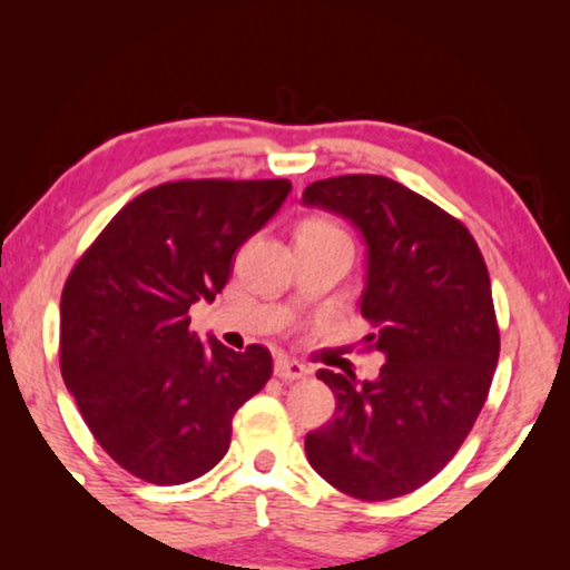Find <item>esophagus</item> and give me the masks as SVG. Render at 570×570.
<instances>
[{
    "mask_svg": "<svg viewBox=\"0 0 570 570\" xmlns=\"http://www.w3.org/2000/svg\"><path fill=\"white\" fill-rule=\"evenodd\" d=\"M308 368L298 361H291V357H279L275 363V376L283 379V381H301L308 376Z\"/></svg>",
    "mask_w": 570,
    "mask_h": 570,
    "instance_id": "esophagus-1",
    "label": "esophagus"
}]
</instances>
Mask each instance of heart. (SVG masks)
I'll return each instance as SVG.
<instances>
[{"label": "heart", "mask_w": 570, "mask_h": 570, "mask_svg": "<svg viewBox=\"0 0 570 570\" xmlns=\"http://www.w3.org/2000/svg\"><path fill=\"white\" fill-rule=\"evenodd\" d=\"M298 236H342V233L334 228L332 223H326V220H306V223H301V228H298Z\"/></svg>", "instance_id": "heart-1"}]
</instances>
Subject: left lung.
Here are the masks:
<instances>
[{
	"label": "left lung",
	"instance_id": "obj_1",
	"mask_svg": "<svg viewBox=\"0 0 570 570\" xmlns=\"http://www.w3.org/2000/svg\"><path fill=\"white\" fill-rule=\"evenodd\" d=\"M303 205L361 230L365 342L386 361L373 381L316 373L337 407L306 456L342 493L400 498L451 462L488 400L501 337L485 259L456 217L386 176L324 178Z\"/></svg>",
	"mask_w": 570,
	"mask_h": 570
}]
</instances>
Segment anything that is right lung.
<instances>
[{"label":"right lung","mask_w":570,"mask_h":570,"mask_svg":"<svg viewBox=\"0 0 570 570\" xmlns=\"http://www.w3.org/2000/svg\"><path fill=\"white\" fill-rule=\"evenodd\" d=\"M291 181H174L124 205L61 293V379L108 456L181 485L225 456L240 404L272 376L267 347L236 353L189 330L233 254L267 225Z\"/></svg>","instance_id":"right-lung-1"}]
</instances>
